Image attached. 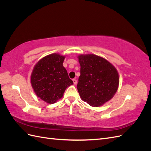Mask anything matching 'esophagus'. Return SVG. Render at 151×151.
Wrapping results in <instances>:
<instances>
[{"mask_svg": "<svg viewBox=\"0 0 151 151\" xmlns=\"http://www.w3.org/2000/svg\"><path fill=\"white\" fill-rule=\"evenodd\" d=\"M73 81V83H74V84H77V81L76 79H74L72 80Z\"/></svg>", "mask_w": 151, "mask_h": 151, "instance_id": "esophagus-1", "label": "esophagus"}]
</instances>
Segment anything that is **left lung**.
Wrapping results in <instances>:
<instances>
[{
  "label": "left lung",
  "mask_w": 151,
  "mask_h": 151,
  "mask_svg": "<svg viewBox=\"0 0 151 151\" xmlns=\"http://www.w3.org/2000/svg\"><path fill=\"white\" fill-rule=\"evenodd\" d=\"M78 59L81 76L77 88L81 98L91 106H102L117 91L119 75L116 68L96 55H80Z\"/></svg>",
  "instance_id": "8db88e82"
}]
</instances>
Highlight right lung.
I'll return each instance as SVG.
<instances>
[{
    "label": "right lung",
    "instance_id": "add662e5",
    "mask_svg": "<svg viewBox=\"0 0 151 151\" xmlns=\"http://www.w3.org/2000/svg\"><path fill=\"white\" fill-rule=\"evenodd\" d=\"M65 58L56 53L48 55L40 60L32 71V88L38 98L48 104L62 98L66 88L73 84L63 66Z\"/></svg>",
    "mask_w": 151,
    "mask_h": 151
}]
</instances>
